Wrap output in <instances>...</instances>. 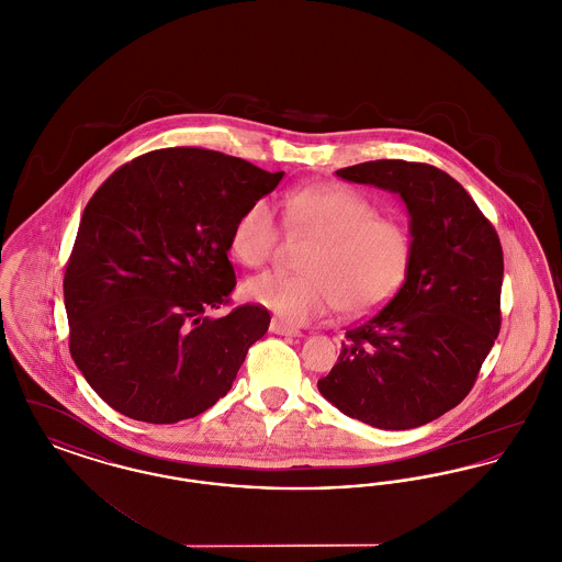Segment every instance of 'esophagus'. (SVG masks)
<instances>
[{
  "label": "esophagus",
  "mask_w": 562,
  "mask_h": 562,
  "mask_svg": "<svg viewBox=\"0 0 562 562\" xmlns=\"http://www.w3.org/2000/svg\"><path fill=\"white\" fill-rule=\"evenodd\" d=\"M269 330L276 333V335H284V337H301V330L294 328L291 324L282 321H271L269 324Z\"/></svg>",
  "instance_id": "esophagus-1"
}]
</instances>
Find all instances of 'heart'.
I'll use <instances>...</instances> for the list:
<instances>
[{
    "label": "heart",
    "instance_id": "obj_1",
    "mask_svg": "<svg viewBox=\"0 0 562 562\" xmlns=\"http://www.w3.org/2000/svg\"><path fill=\"white\" fill-rule=\"evenodd\" d=\"M284 221L318 240L303 261L305 273L266 271L244 294L278 318L305 324L341 307L364 316L398 293L411 268L413 241L396 218L376 216L373 202L344 186H312L284 195ZM282 223L268 200L244 209L232 232V250L248 268L276 255Z\"/></svg>",
    "mask_w": 562,
    "mask_h": 562
}]
</instances>
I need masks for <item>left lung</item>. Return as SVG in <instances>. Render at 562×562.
I'll list each match as a JSON object with an SVG mask.
<instances>
[{
	"label": "left lung",
	"instance_id": "obj_1",
	"mask_svg": "<svg viewBox=\"0 0 562 562\" xmlns=\"http://www.w3.org/2000/svg\"><path fill=\"white\" fill-rule=\"evenodd\" d=\"M337 177L401 195L413 255L398 293L346 330L318 390L373 428H419L470 394L499 335L502 241L470 193L436 166L374 160Z\"/></svg>",
	"mask_w": 562,
	"mask_h": 562
}]
</instances>
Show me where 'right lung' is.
<instances>
[{
	"label": "right lung",
	"mask_w": 562,
	"mask_h": 562,
	"mask_svg": "<svg viewBox=\"0 0 562 562\" xmlns=\"http://www.w3.org/2000/svg\"><path fill=\"white\" fill-rule=\"evenodd\" d=\"M284 172L202 147L149 151L120 166L81 214L63 291L69 351L117 413L177 424L223 398L248 348L268 333L263 305L223 318L227 259L246 206Z\"/></svg>",
	"instance_id": "1"
}]
</instances>
